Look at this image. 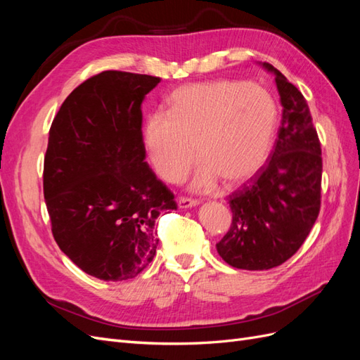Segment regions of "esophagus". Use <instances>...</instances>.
I'll list each match as a JSON object with an SVG mask.
<instances>
[{"instance_id":"1","label":"esophagus","mask_w":360,"mask_h":360,"mask_svg":"<svg viewBox=\"0 0 360 360\" xmlns=\"http://www.w3.org/2000/svg\"><path fill=\"white\" fill-rule=\"evenodd\" d=\"M177 202H179L180 209H189V207H193V205H198V204H200L198 200L188 198V197H180Z\"/></svg>"}]
</instances>
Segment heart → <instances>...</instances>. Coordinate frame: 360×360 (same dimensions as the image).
Here are the masks:
<instances>
[{"mask_svg":"<svg viewBox=\"0 0 360 360\" xmlns=\"http://www.w3.org/2000/svg\"><path fill=\"white\" fill-rule=\"evenodd\" d=\"M278 124V103L263 86L217 79L177 89L168 111L147 115L143 136L151 165L169 183L186 176L198 153L192 189L204 192L221 179L237 186L255 177L274 150Z\"/></svg>","mask_w":360,"mask_h":360,"instance_id":"obj_1","label":"heart"}]
</instances>
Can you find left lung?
I'll use <instances>...</instances> for the list:
<instances>
[{"instance_id":"left-lung-1","label":"left lung","mask_w":360,"mask_h":360,"mask_svg":"<svg viewBox=\"0 0 360 360\" xmlns=\"http://www.w3.org/2000/svg\"><path fill=\"white\" fill-rule=\"evenodd\" d=\"M282 110L278 138L263 169L234 191L228 202L233 221L216 243L236 269L267 270L285 263L308 237L321 205V144L303 94L278 69Z\"/></svg>"}]
</instances>
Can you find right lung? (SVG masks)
I'll list each match as a JSON object with an SVG mask.
<instances>
[{"instance_id": "add662e5", "label": "right lung", "mask_w": 360, "mask_h": 360, "mask_svg": "<svg viewBox=\"0 0 360 360\" xmlns=\"http://www.w3.org/2000/svg\"><path fill=\"white\" fill-rule=\"evenodd\" d=\"M158 76L105 70L68 96L49 129L43 195L60 249L102 281L138 276L156 254V219L177 209L148 167L141 105Z\"/></svg>"}]
</instances>
